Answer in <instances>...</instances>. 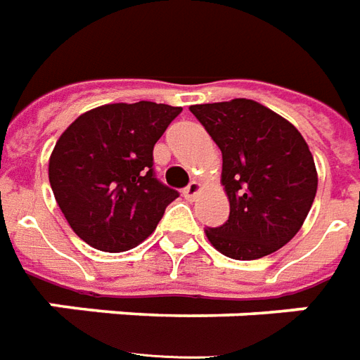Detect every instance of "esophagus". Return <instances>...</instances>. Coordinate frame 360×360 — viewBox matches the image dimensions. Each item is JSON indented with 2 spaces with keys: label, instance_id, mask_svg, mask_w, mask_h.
<instances>
[{
  "label": "esophagus",
  "instance_id": "1",
  "mask_svg": "<svg viewBox=\"0 0 360 360\" xmlns=\"http://www.w3.org/2000/svg\"><path fill=\"white\" fill-rule=\"evenodd\" d=\"M200 183H198V181H191V183H188L187 187L183 188V197L187 198V200H193V198L197 197L198 193H200Z\"/></svg>",
  "mask_w": 360,
  "mask_h": 360
}]
</instances>
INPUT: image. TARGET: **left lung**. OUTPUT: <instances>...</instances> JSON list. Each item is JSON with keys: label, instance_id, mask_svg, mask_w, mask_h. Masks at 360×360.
Instances as JSON below:
<instances>
[{"label": "left lung", "instance_id": "obj_1", "mask_svg": "<svg viewBox=\"0 0 360 360\" xmlns=\"http://www.w3.org/2000/svg\"><path fill=\"white\" fill-rule=\"evenodd\" d=\"M191 112L222 152L230 216L206 238L240 261L281 250L302 228L318 191V172L302 134L251 99L193 105Z\"/></svg>", "mask_w": 360, "mask_h": 360}]
</instances>
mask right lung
<instances>
[{"instance_id": "right-lung-1", "label": "right lung", "mask_w": 360, "mask_h": 360, "mask_svg": "<svg viewBox=\"0 0 360 360\" xmlns=\"http://www.w3.org/2000/svg\"><path fill=\"white\" fill-rule=\"evenodd\" d=\"M181 107L112 103L79 115L58 138L49 179L60 210L85 243L109 253L154 232L177 191L155 179L154 146Z\"/></svg>"}]
</instances>
